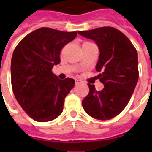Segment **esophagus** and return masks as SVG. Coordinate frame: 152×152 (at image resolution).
Wrapping results in <instances>:
<instances>
[{"mask_svg": "<svg viewBox=\"0 0 152 152\" xmlns=\"http://www.w3.org/2000/svg\"><path fill=\"white\" fill-rule=\"evenodd\" d=\"M81 83H83V82L80 80H75V84L76 85H79V84H81Z\"/></svg>", "mask_w": 152, "mask_h": 152, "instance_id": "34e87169", "label": "esophagus"}]
</instances>
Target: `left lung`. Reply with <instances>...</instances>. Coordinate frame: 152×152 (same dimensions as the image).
Segmentation results:
<instances>
[{"label": "left lung", "instance_id": "left-lung-1", "mask_svg": "<svg viewBox=\"0 0 152 152\" xmlns=\"http://www.w3.org/2000/svg\"><path fill=\"white\" fill-rule=\"evenodd\" d=\"M95 41L99 50L95 69L101 72L97 78L103 83L102 91L88 83L89 94L82 101L88 115L98 120H110L127 106L137 86L138 55L129 39L119 30L110 27L79 31Z\"/></svg>", "mask_w": 152, "mask_h": 152}]
</instances>
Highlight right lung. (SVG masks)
<instances>
[{"label":"right lung","mask_w":152,"mask_h":152,"mask_svg":"<svg viewBox=\"0 0 152 152\" xmlns=\"http://www.w3.org/2000/svg\"><path fill=\"white\" fill-rule=\"evenodd\" d=\"M77 32L42 27L28 34L13 52L11 80L15 99L34 121L54 120L63 111L64 99L75 80H60L52 72L61 62L60 53Z\"/></svg>","instance_id":"obj_1"}]
</instances>
